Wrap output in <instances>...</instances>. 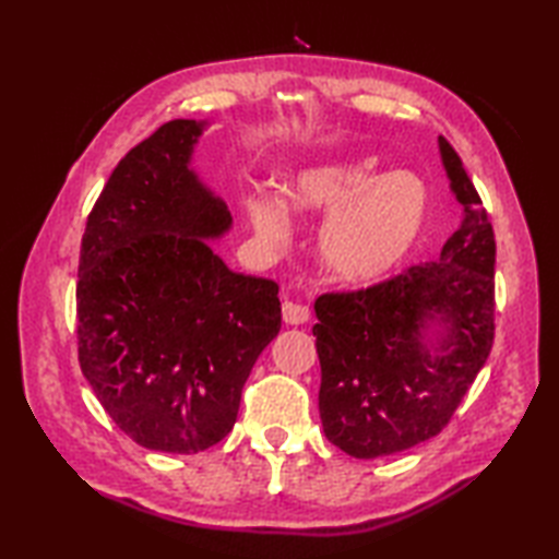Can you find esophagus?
<instances>
[{"mask_svg": "<svg viewBox=\"0 0 559 559\" xmlns=\"http://www.w3.org/2000/svg\"><path fill=\"white\" fill-rule=\"evenodd\" d=\"M307 319H310V307L302 305V302H293V300H283V322L286 324H305Z\"/></svg>", "mask_w": 559, "mask_h": 559, "instance_id": "esophagus-1", "label": "esophagus"}]
</instances>
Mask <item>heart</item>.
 <instances>
[{
	"label": "heart",
	"mask_w": 559,
	"mask_h": 559,
	"mask_svg": "<svg viewBox=\"0 0 559 559\" xmlns=\"http://www.w3.org/2000/svg\"><path fill=\"white\" fill-rule=\"evenodd\" d=\"M283 206L300 216L331 213L322 230V259L341 281H372L408 252L420 233L427 199L411 175L379 177L372 160L317 165L286 189ZM247 216L261 240H286V216L269 199H249Z\"/></svg>",
	"instance_id": "1"
}]
</instances>
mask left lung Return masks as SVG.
<instances>
[{
    "mask_svg": "<svg viewBox=\"0 0 559 559\" xmlns=\"http://www.w3.org/2000/svg\"><path fill=\"white\" fill-rule=\"evenodd\" d=\"M439 156L463 206L439 259L314 302L319 415L329 442L355 459L399 454L442 432L495 341L492 225L444 136ZM430 323L440 331L427 347Z\"/></svg>",
    "mask_w": 559,
    "mask_h": 559,
    "instance_id": "1",
    "label": "left lung"
}]
</instances>
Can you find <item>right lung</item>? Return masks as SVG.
Segmentation results:
<instances>
[{
	"mask_svg": "<svg viewBox=\"0 0 559 559\" xmlns=\"http://www.w3.org/2000/svg\"><path fill=\"white\" fill-rule=\"evenodd\" d=\"M204 122L158 127L117 163L81 240V372L136 444L197 454L233 430L242 386L281 331L278 286L206 240L230 211L189 168Z\"/></svg>",
	"mask_w": 559,
	"mask_h": 559,
	"instance_id": "obj_1",
	"label": "right lung"
}]
</instances>
